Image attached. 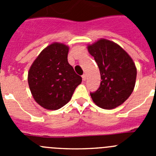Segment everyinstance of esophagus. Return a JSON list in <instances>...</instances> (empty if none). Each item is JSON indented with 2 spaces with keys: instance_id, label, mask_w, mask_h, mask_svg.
<instances>
[{
  "instance_id": "obj_1",
  "label": "esophagus",
  "mask_w": 156,
  "mask_h": 156,
  "mask_svg": "<svg viewBox=\"0 0 156 156\" xmlns=\"http://www.w3.org/2000/svg\"><path fill=\"white\" fill-rule=\"evenodd\" d=\"M82 78H83V80H86V79H87V75H86V74H83V75L82 76Z\"/></svg>"
}]
</instances>
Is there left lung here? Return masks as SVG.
Masks as SVG:
<instances>
[{"instance_id":"left-lung-1","label":"left lung","mask_w":156,"mask_h":156,"mask_svg":"<svg viewBox=\"0 0 156 156\" xmlns=\"http://www.w3.org/2000/svg\"><path fill=\"white\" fill-rule=\"evenodd\" d=\"M100 70V87L90 93L94 102L100 108L112 109L122 105L133 90L137 69L130 56L119 45L101 39L88 45Z\"/></svg>"}]
</instances>
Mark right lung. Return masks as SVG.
Masks as SVG:
<instances>
[{
    "mask_svg": "<svg viewBox=\"0 0 156 156\" xmlns=\"http://www.w3.org/2000/svg\"><path fill=\"white\" fill-rule=\"evenodd\" d=\"M69 47L53 43L32 64L28 83L34 100L43 108L57 110L69 102L82 77L68 62Z\"/></svg>",
    "mask_w": 156,
    "mask_h": 156,
    "instance_id": "obj_1",
    "label": "right lung"
}]
</instances>
